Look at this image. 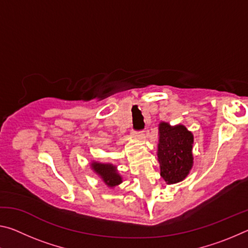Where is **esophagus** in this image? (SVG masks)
I'll return each instance as SVG.
<instances>
[{"label":"esophagus","mask_w":248,"mask_h":248,"mask_svg":"<svg viewBox=\"0 0 248 248\" xmlns=\"http://www.w3.org/2000/svg\"><path fill=\"white\" fill-rule=\"evenodd\" d=\"M132 134H133V137L134 138H137V139H139V140H143L144 138H145V133L143 132V131H137V130H133L132 131Z\"/></svg>","instance_id":"1"}]
</instances>
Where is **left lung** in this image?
<instances>
[{
	"instance_id": "left-lung-1",
	"label": "left lung",
	"mask_w": 248,
	"mask_h": 248,
	"mask_svg": "<svg viewBox=\"0 0 248 248\" xmlns=\"http://www.w3.org/2000/svg\"><path fill=\"white\" fill-rule=\"evenodd\" d=\"M159 143L157 157L161 176L167 184L183 180L192 166V143L194 137L184 125L170 127L159 124Z\"/></svg>"
}]
</instances>
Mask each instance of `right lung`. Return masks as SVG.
Here are the masks:
<instances>
[{
    "label": "right lung",
    "instance_id": "add662e5",
    "mask_svg": "<svg viewBox=\"0 0 248 248\" xmlns=\"http://www.w3.org/2000/svg\"><path fill=\"white\" fill-rule=\"evenodd\" d=\"M92 167H93L96 173L102 176L104 182L106 183L108 186L114 187L116 185L123 182L120 176L117 174L116 167L112 166L111 164H99V163H94V164H92Z\"/></svg>",
    "mask_w": 248,
    "mask_h": 248
}]
</instances>
